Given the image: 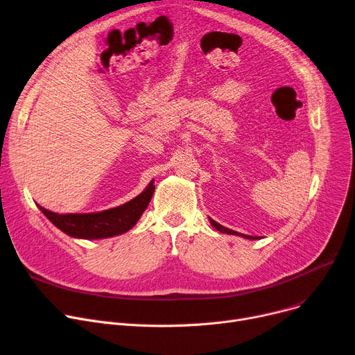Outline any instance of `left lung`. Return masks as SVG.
I'll return each instance as SVG.
<instances>
[{"label":"left lung","instance_id":"1","mask_svg":"<svg viewBox=\"0 0 355 355\" xmlns=\"http://www.w3.org/2000/svg\"><path fill=\"white\" fill-rule=\"evenodd\" d=\"M211 223L214 225V227H215V229H218L219 232H223V234H229V235H239V236H243V238H246V239H258V236H251V235H243V234L235 232V231H232V229H227V227H225V226L219 225V223H218V222H215L214 219H211Z\"/></svg>","mask_w":355,"mask_h":355}]
</instances>
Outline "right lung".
<instances>
[{
    "label": "right lung",
    "instance_id": "right-lung-1",
    "mask_svg": "<svg viewBox=\"0 0 355 355\" xmlns=\"http://www.w3.org/2000/svg\"><path fill=\"white\" fill-rule=\"evenodd\" d=\"M155 186L153 182H150L144 192H141L130 202L113 207V209L96 214L58 215L40 205L38 207L50 219L51 223H54L60 231L67 234L69 236L83 239H101L124 234L132 229L140 219L141 214L146 211V207H148Z\"/></svg>",
    "mask_w": 355,
    "mask_h": 355
}]
</instances>
